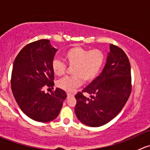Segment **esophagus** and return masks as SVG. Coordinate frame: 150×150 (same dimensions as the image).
I'll return each instance as SVG.
<instances>
[{
  "mask_svg": "<svg viewBox=\"0 0 150 150\" xmlns=\"http://www.w3.org/2000/svg\"><path fill=\"white\" fill-rule=\"evenodd\" d=\"M67 98H69V97H71V96H73V94H72V93H67Z\"/></svg>",
  "mask_w": 150,
  "mask_h": 150,
  "instance_id": "esophagus-1",
  "label": "esophagus"
}]
</instances>
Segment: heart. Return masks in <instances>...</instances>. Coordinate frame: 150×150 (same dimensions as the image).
Returning <instances> with one entry per match:
<instances>
[{
	"label": "heart",
	"instance_id": "heart-1",
	"mask_svg": "<svg viewBox=\"0 0 150 150\" xmlns=\"http://www.w3.org/2000/svg\"><path fill=\"white\" fill-rule=\"evenodd\" d=\"M64 59L71 68L72 76L64 77L57 81V86L66 91H73L82 83L93 81L104 64V54L99 50H91L80 46H74L67 50ZM52 69L57 76L64 73L66 65L59 59L52 62Z\"/></svg>",
	"mask_w": 150,
	"mask_h": 150
}]
</instances>
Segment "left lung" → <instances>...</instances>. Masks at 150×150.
<instances>
[{
	"label": "left lung",
	"mask_w": 150,
	"mask_h": 150,
	"mask_svg": "<svg viewBox=\"0 0 150 150\" xmlns=\"http://www.w3.org/2000/svg\"><path fill=\"white\" fill-rule=\"evenodd\" d=\"M105 65L100 75L75 96V112L78 120L91 127L105 125L118 115L131 92V65L119 47L110 44Z\"/></svg>",
	"instance_id": "left-lung-1"
}]
</instances>
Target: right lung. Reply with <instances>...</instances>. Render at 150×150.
Masks as SVG:
<instances>
[{
    "label": "right lung",
    "instance_id": "add662e5",
    "mask_svg": "<svg viewBox=\"0 0 150 150\" xmlns=\"http://www.w3.org/2000/svg\"><path fill=\"white\" fill-rule=\"evenodd\" d=\"M57 51L49 40H37L24 47L13 64L11 84L15 100L28 117L38 122L54 120L67 98L58 88L51 93L43 91L54 85L52 62Z\"/></svg>",
    "mask_w": 150,
    "mask_h": 150
}]
</instances>
